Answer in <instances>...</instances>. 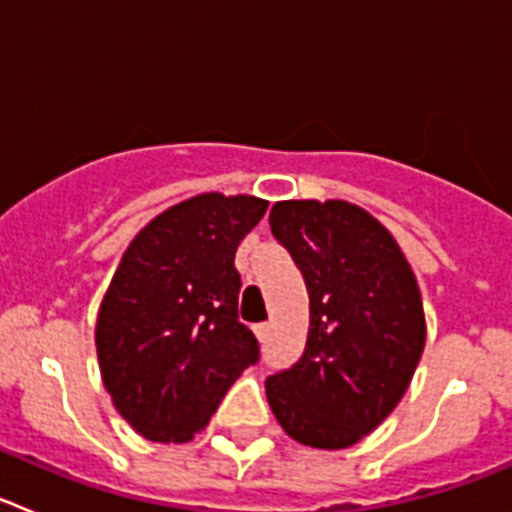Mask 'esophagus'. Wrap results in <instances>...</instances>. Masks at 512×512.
Here are the masks:
<instances>
[{"label": "esophagus", "mask_w": 512, "mask_h": 512, "mask_svg": "<svg viewBox=\"0 0 512 512\" xmlns=\"http://www.w3.org/2000/svg\"><path fill=\"white\" fill-rule=\"evenodd\" d=\"M256 336H259V341H261V343L269 341V336H271V325H269V323H259V325H256Z\"/></svg>", "instance_id": "34e87169"}]
</instances>
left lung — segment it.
<instances>
[{"instance_id": "8db88e82", "label": "left lung", "mask_w": 512, "mask_h": 512, "mask_svg": "<svg viewBox=\"0 0 512 512\" xmlns=\"http://www.w3.org/2000/svg\"><path fill=\"white\" fill-rule=\"evenodd\" d=\"M269 225L305 277L310 330L266 400L297 443L348 449L397 408L423 356L418 282L390 230L351 202L284 200Z\"/></svg>"}]
</instances>
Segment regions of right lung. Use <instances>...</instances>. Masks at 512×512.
<instances>
[{"label":"right lung","instance_id":"add662e5","mask_svg":"<svg viewBox=\"0 0 512 512\" xmlns=\"http://www.w3.org/2000/svg\"><path fill=\"white\" fill-rule=\"evenodd\" d=\"M266 207L251 194H197L153 217L122 253L94 341L112 405L148 441H192L259 361L238 320L235 251Z\"/></svg>","mask_w":512,"mask_h":512}]
</instances>
